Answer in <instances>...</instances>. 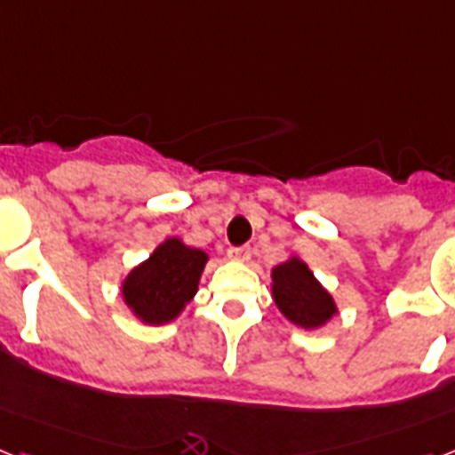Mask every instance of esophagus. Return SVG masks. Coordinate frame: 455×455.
Instances as JSON below:
<instances>
[{
	"mask_svg": "<svg viewBox=\"0 0 455 455\" xmlns=\"http://www.w3.org/2000/svg\"><path fill=\"white\" fill-rule=\"evenodd\" d=\"M228 255H230L232 260L246 262V260H249V258H251V249H249V246H236V249L228 251Z\"/></svg>",
	"mask_w": 455,
	"mask_h": 455,
	"instance_id": "esophagus-1",
	"label": "esophagus"
}]
</instances>
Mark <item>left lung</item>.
<instances>
[{"label": "left lung", "mask_w": 455, "mask_h": 455, "mask_svg": "<svg viewBox=\"0 0 455 455\" xmlns=\"http://www.w3.org/2000/svg\"><path fill=\"white\" fill-rule=\"evenodd\" d=\"M272 295L281 314L298 328L316 330L337 314L332 295L295 255L272 269Z\"/></svg>", "instance_id": "left-lung-1"}]
</instances>
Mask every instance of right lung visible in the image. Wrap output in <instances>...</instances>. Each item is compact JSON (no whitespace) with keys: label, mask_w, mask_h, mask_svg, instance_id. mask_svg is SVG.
I'll return each mask as SVG.
<instances>
[{"label":"right lung","mask_w":455,"mask_h":455,"mask_svg":"<svg viewBox=\"0 0 455 455\" xmlns=\"http://www.w3.org/2000/svg\"><path fill=\"white\" fill-rule=\"evenodd\" d=\"M209 255L169 236L148 260L127 274L123 299L137 318L148 325L174 321L195 298Z\"/></svg>","instance_id":"add662e5"}]
</instances>
